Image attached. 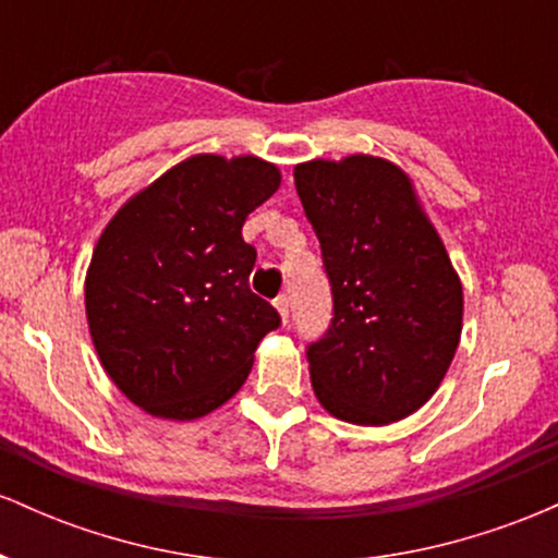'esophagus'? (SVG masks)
<instances>
[{
	"label": "esophagus",
	"instance_id": "obj_1",
	"mask_svg": "<svg viewBox=\"0 0 558 558\" xmlns=\"http://www.w3.org/2000/svg\"><path fill=\"white\" fill-rule=\"evenodd\" d=\"M275 310H278V315L283 323H288V312H291V301H288V296H278L275 299Z\"/></svg>",
	"mask_w": 558,
	"mask_h": 558
}]
</instances>
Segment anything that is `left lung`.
Instances as JSON below:
<instances>
[{
    "instance_id": "8db88e82",
    "label": "left lung",
    "mask_w": 558,
    "mask_h": 558,
    "mask_svg": "<svg viewBox=\"0 0 558 558\" xmlns=\"http://www.w3.org/2000/svg\"><path fill=\"white\" fill-rule=\"evenodd\" d=\"M293 178L336 315L306 351L317 401L362 427L409 417L433 399L457 354L462 278L412 178L390 159H310Z\"/></svg>"
}]
</instances>
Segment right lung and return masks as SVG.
<instances>
[{
    "label": "right lung",
    "mask_w": 558,
    "mask_h": 558,
    "mask_svg": "<svg viewBox=\"0 0 558 558\" xmlns=\"http://www.w3.org/2000/svg\"><path fill=\"white\" fill-rule=\"evenodd\" d=\"M254 155H194L136 191L101 230L86 270V319L101 367L151 417L198 420L239 393L280 325L252 293L248 213L280 189Z\"/></svg>",
    "instance_id": "add662e5"
}]
</instances>
